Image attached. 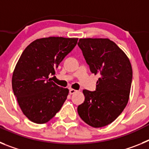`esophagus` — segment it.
<instances>
[{"instance_id":"1","label":"esophagus","mask_w":149,"mask_h":149,"mask_svg":"<svg viewBox=\"0 0 149 149\" xmlns=\"http://www.w3.org/2000/svg\"><path fill=\"white\" fill-rule=\"evenodd\" d=\"M77 92V90H76V89H69V93H70V95L74 94V93H76Z\"/></svg>"}]
</instances>
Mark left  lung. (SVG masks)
<instances>
[{"mask_svg": "<svg viewBox=\"0 0 149 149\" xmlns=\"http://www.w3.org/2000/svg\"><path fill=\"white\" fill-rule=\"evenodd\" d=\"M92 73L100 75L95 91L84 89V103L77 113L93 127L112 123L129 100L132 67L127 55L109 39H80L77 43Z\"/></svg>", "mask_w": 149, "mask_h": 149, "instance_id": "8db88e82", "label": "left lung"}]
</instances>
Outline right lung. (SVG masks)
<instances>
[{"label":"right lung","mask_w":149,"mask_h":149,"mask_svg":"<svg viewBox=\"0 0 149 149\" xmlns=\"http://www.w3.org/2000/svg\"><path fill=\"white\" fill-rule=\"evenodd\" d=\"M77 38L36 39L22 52L12 78L14 95L27 119L36 124L51 120L61 109L68 89L58 86L49 76L72 51Z\"/></svg>","instance_id":"right-lung-1"}]
</instances>
